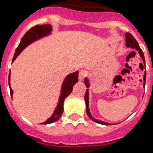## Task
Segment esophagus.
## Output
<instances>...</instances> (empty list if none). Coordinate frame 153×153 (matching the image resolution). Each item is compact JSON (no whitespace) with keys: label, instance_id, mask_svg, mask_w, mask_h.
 I'll return each instance as SVG.
<instances>
[{"label":"esophagus","instance_id":"obj_1","mask_svg":"<svg viewBox=\"0 0 153 153\" xmlns=\"http://www.w3.org/2000/svg\"><path fill=\"white\" fill-rule=\"evenodd\" d=\"M87 75V72H86V71L85 70H82L79 71V79L80 81H82L83 79H85V77Z\"/></svg>","mask_w":153,"mask_h":153}]
</instances>
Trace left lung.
<instances>
[{
	"instance_id": "8db88e82",
	"label": "left lung",
	"mask_w": 153,
	"mask_h": 153,
	"mask_svg": "<svg viewBox=\"0 0 153 153\" xmlns=\"http://www.w3.org/2000/svg\"><path fill=\"white\" fill-rule=\"evenodd\" d=\"M126 45L127 47H130V48H135V49H137L138 51L139 54L141 56V59L143 60L144 62V64L145 66V56H144V53L142 52V50L141 49V48L139 47L138 45V43L136 40H135V38H134L132 36V34H130L129 33H126ZM145 80H146V71L145 72L144 74V85L145 84ZM85 84L86 85V87H89V83L88 82L87 79L85 78ZM85 106H86V113H87L88 116L89 117L90 120H92L93 121L96 122L97 123H100V124H103V125H107V126H108L110 125V123H105V122H103V121H100V120H97L96 119H94L92 115L90 114V111H89V90L86 89V92H85Z\"/></svg>"
}]
</instances>
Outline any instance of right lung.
<instances>
[{
	"mask_svg": "<svg viewBox=\"0 0 153 153\" xmlns=\"http://www.w3.org/2000/svg\"><path fill=\"white\" fill-rule=\"evenodd\" d=\"M51 31H52V27L49 24H44V25H36L33 27L30 28V29L25 33L18 47L16 48V53H15L14 57L12 59V62L14 61L16 58L18 56V55L24 49L27 45H29L30 44H31L32 42L34 41L40 39V38H43L45 36H47L48 34H50ZM79 71L72 73V74H68V76L66 77L64 79L63 85H62L61 88V93H60V96L59 98V102L57 105L55 111L53 112L49 119L46 120L44 123H42V124H49L53 123L54 122L59 120L61 117L63 111H64V102L65 98L71 93L73 89V86L76 82H78L79 81ZM8 83H9V88H10V94H11V97H12L13 94V91L11 89L10 86V72L9 76H8Z\"/></svg>",
	"mask_w": 153,
	"mask_h": 153,
	"instance_id": "1",
	"label": "right lung"
}]
</instances>
